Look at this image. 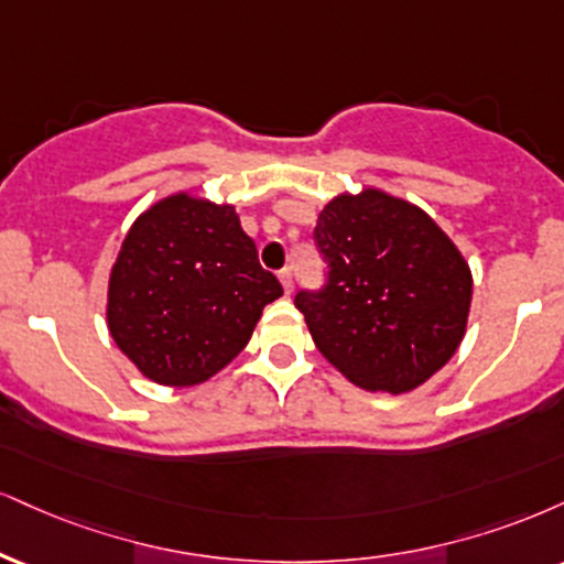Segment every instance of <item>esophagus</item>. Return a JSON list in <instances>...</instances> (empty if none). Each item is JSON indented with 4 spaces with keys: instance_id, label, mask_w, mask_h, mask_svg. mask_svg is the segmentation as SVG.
Wrapping results in <instances>:
<instances>
[{
    "instance_id": "esophagus-1",
    "label": "esophagus",
    "mask_w": 564,
    "mask_h": 564,
    "mask_svg": "<svg viewBox=\"0 0 564 564\" xmlns=\"http://www.w3.org/2000/svg\"><path fill=\"white\" fill-rule=\"evenodd\" d=\"M278 281H281V286L286 294H291V289H294V275H291L289 268H283L281 273H278Z\"/></svg>"
}]
</instances>
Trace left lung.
Instances as JSON below:
<instances>
[{"instance_id":"8db88e82","label":"left lung","mask_w":564,"mask_h":564,"mask_svg":"<svg viewBox=\"0 0 564 564\" xmlns=\"http://www.w3.org/2000/svg\"><path fill=\"white\" fill-rule=\"evenodd\" d=\"M325 286L294 296L315 347L351 383L404 393L457 351L473 275L423 209L376 188L336 196L317 217Z\"/></svg>"}]
</instances>
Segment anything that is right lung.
<instances>
[{
    "instance_id": "1",
    "label": "right lung",
    "mask_w": 564,
    "mask_h": 564,
    "mask_svg": "<svg viewBox=\"0 0 564 564\" xmlns=\"http://www.w3.org/2000/svg\"><path fill=\"white\" fill-rule=\"evenodd\" d=\"M281 294L234 207L175 194L128 230L110 273L107 325L147 378L194 386L247 347L264 304Z\"/></svg>"
}]
</instances>
